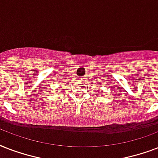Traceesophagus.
<instances>
[{
    "mask_svg": "<svg viewBox=\"0 0 158 158\" xmlns=\"http://www.w3.org/2000/svg\"><path fill=\"white\" fill-rule=\"evenodd\" d=\"M84 77H81V78H79V82H84Z\"/></svg>",
    "mask_w": 158,
    "mask_h": 158,
    "instance_id": "34e87169",
    "label": "esophagus"
}]
</instances>
